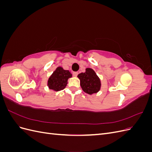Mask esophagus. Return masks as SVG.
<instances>
[{"instance_id": "esophagus-1", "label": "esophagus", "mask_w": 152, "mask_h": 152, "mask_svg": "<svg viewBox=\"0 0 152 152\" xmlns=\"http://www.w3.org/2000/svg\"><path fill=\"white\" fill-rule=\"evenodd\" d=\"M73 76L77 77V76L78 75V72H73Z\"/></svg>"}]
</instances>
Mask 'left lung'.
Masks as SVG:
<instances>
[{
  "label": "left lung",
  "instance_id": "8db88e82",
  "mask_svg": "<svg viewBox=\"0 0 152 152\" xmlns=\"http://www.w3.org/2000/svg\"><path fill=\"white\" fill-rule=\"evenodd\" d=\"M77 77L80 79L82 89L85 93L93 94L100 90V79L93 69L87 68L86 69V72L79 73Z\"/></svg>",
  "mask_w": 152,
  "mask_h": 152
}]
</instances>
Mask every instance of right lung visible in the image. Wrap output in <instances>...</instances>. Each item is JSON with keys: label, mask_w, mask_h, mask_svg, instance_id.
Returning a JSON list of instances; mask_svg holds the SVG:
<instances>
[{"label": "right lung", "mask_w": 152, "mask_h": 152, "mask_svg": "<svg viewBox=\"0 0 152 152\" xmlns=\"http://www.w3.org/2000/svg\"><path fill=\"white\" fill-rule=\"evenodd\" d=\"M72 77V73L69 70H65L62 67L59 66L49 78L48 86L50 89L55 91L63 90L68 84V79Z\"/></svg>", "instance_id": "add662e5"}]
</instances>
